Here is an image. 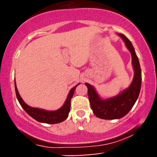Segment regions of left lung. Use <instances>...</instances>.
I'll return each mask as SVG.
<instances>
[{"label": "left lung", "instance_id": "1", "mask_svg": "<svg viewBox=\"0 0 157 157\" xmlns=\"http://www.w3.org/2000/svg\"><path fill=\"white\" fill-rule=\"evenodd\" d=\"M117 35L124 41L126 47L131 52L132 58L134 75L129 87L124 89L117 96L102 99L99 96L94 86L87 82L85 83L88 88V96L94 113L97 117L103 120H116L125 116L138 99L141 89V68L134 46L123 34L118 33Z\"/></svg>", "mask_w": 157, "mask_h": 157}]
</instances>
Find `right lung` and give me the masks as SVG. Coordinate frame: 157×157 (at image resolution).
I'll use <instances>...</instances> for the list:
<instances>
[{
    "label": "right lung",
    "mask_w": 157,
    "mask_h": 157,
    "mask_svg": "<svg viewBox=\"0 0 157 157\" xmlns=\"http://www.w3.org/2000/svg\"><path fill=\"white\" fill-rule=\"evenodd\" d=\"M80 83H78L75 87L70 90L68 93L67 98L65 101L63 105L59 109L55 110V111H47V110L38 109V108H33L31 106L28 105L21 98V95L19 94L18 91H17V86H16V82L15 80V88L16 97H17V100L19 103L21 104V107L24 109V111L32 117V118L35 119L37 122H43V123L47 124H56L59 123L64 121L68 117V113L70 111V107H71V100L72 98L75 90L76 87Z\"/></svg>",
    "instance_id": "obj_1"
}]
</instances>
